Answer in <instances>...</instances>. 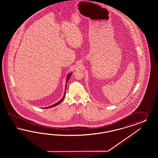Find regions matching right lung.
Listing matches in <instances>:
<instances>
[{"label":"right lung","instance_id":"add662e5","mask_svg":"<svg viewBox=\"0 0 158 158\" xmlns=\"http://www.w3.org/2000/svg\"><path fill=\"white\" fill-rule=\"evenodd\" d=\"M72 72H71V73H68V75H67V78H66V86H65V90H66V87H67V81H68L69 80V79L70 78V77H71V75H72ZM66 91H65V93H64V96H63V97L62 98V99H61L58 102H56V104H53L52 105H50V106H48V107H45V108H52V107H54V106H57V105H59L61 102H62V101L64 100V98H65V93Z\"/></svg>","mask_w":158,"mask_h":158}]
</instances>
